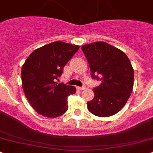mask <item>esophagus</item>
Here are the masks:
<instances>
[{"mask_svg": "<svg viewBox=\"0 0 153 153\" xmlns=\"http://www.w3.org/2000/svg\"><path fill=\"white\" fill-rule=\"evenodd\" d=\"M77 90H79V91H83V90H85V87H76Z\"/></svg>", "mask_w": 153, "mask_h": 153, "instance_id": "1", "label": "esophagus"}]
</instances>
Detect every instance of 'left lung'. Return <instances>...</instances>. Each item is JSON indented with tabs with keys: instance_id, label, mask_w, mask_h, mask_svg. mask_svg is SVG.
<instances>
[{
	"instance_id": "8db88e82",
	"label": "left lung",
	"mask_w": 153,
	"mask_h": 153,
	"mask_svg": "<svg viewBox=\"0 0 153 153\" xmlns=\"http://www.w3.org/2000/svg\"><path fill=\"white\" fill-rule=\"evenodd\" d=\"M81 48L91 76L101 81L93 90L94 98L87 103L88 111L100 117L113 116L124 108L133 91L131 62L123 51L105 42L85 44Z\"/></svg>"
}]
</instances>
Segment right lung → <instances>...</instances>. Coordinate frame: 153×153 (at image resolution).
<instances>
[{
  "label": "right lung",
  "instance_id": "add662e5",
  "mask_svg": "<svg viewBox=\"0 0 153 153\" xmlns=\"http://www.w3.org/2000/svg\"><path fill=\"white\" fill-rule=\"evenodd\" d=\"M79 48L76 45L55 41L37 48L27 57L21 68L23 90L31 107L47 118H56L67 111L68 97L76 88L55 79Z\"/></svg>",
  "mask_w": 153,
  "mask_h": 153
}]
</instances>
